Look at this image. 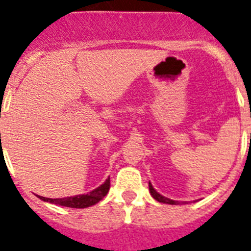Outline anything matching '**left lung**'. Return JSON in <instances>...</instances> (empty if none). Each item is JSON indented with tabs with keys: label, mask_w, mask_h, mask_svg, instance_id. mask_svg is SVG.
Here are the masks:
<instances>
[{
	"label": "left lung",
	"mask_w": 251,
	"mask_h": 251,
	"mask_svg": "<svg viewBox=\"0 0 251 251\" xmlns=\"http://www.w3.org/2000/svg\"><path fill=\"white\" fill-rule=\"evenodd\" d=\"M149 191H151V194H152L153 198H154L157 201H160V203H165V204H179V201L169 199V198H165V196H162L161 194H158V192H157L156 190L153 188V186L151 183H149Z\"/></svg>",
	"instance_id": "8db88e82"
}]
</instances>
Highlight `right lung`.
Listing matches in <instances>:
<instances>
[{"mask_svg": "<svg viewBox=\"0 0 251 251\" xmlns=\"http://www.w3.org/2000/svg\"><path fill=\"white\" fill-rule=\"evenodd\" d=\"M108 190H110V178L106 179L103 184H100L98 188H95L89 194L85 195H75L69 196V198H63V199H50V198H42L40 199L44 201H50L53 204L64 205V207H71V208H86L90 205H94L98 203L99 200H102L104 196L107 195Z\"/></svg>", "mask_w": 251, "mask_h": 251, "instance_id": "add662e5", "label": "right lung"}]
</instances>
